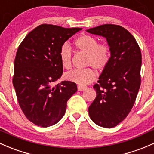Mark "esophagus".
Segmentation results:
<instances>
[{
	"mask_svg": "<svg viewBox=\"0 0 154 154\" xmlns=\"http://www.w3.org/2000/svg\"><path fill=\"white\" fill-rule=\"evenodd\" d=\"M86 89V86H80V85L77 86V89H78V91H83V90H85Z\"/></svg>",
	"mask_w": 154,
	"mask_h": 154,
	"instance_id": "esophagus-1",
	"label": "esophagus"
}]
</instances>
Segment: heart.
<instances>
[{"label": "heart", "mask_w": 154, "mask_h": 154, "mask_svg": "<svg viewBox=\"0 0 154 154\" xmlns=\"http://www.w3.org/2000/svg\"><path fill=\"white\" fill-rule=\"evenodd\" d=\"M77 51L86 53V66H92L98 71L104 69L110 60V49L107 44H98L95 37L89 34H83L74 42ZM59 58L62 66L66 69L71 67L72 50L68 44H64L59 51ZM68 80L83 86L90 83L95 78V73L91 68L74 69L65 74Z\"/></svg>", "instance_id": "obj_1"}]
</instances>
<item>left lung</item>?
Masks as SVG:
<instances>
[{"label": "left lung", "mask_w": 154, "mask_h": 154, "mask_svg": "<svg viewBox=\"0 0 154 154\" xmlns=\"http://www.w3.org/2000/svg\"><path fill=\"white\" fill-rule=\"evenodd\" d=\"M86 31L104 37L110 47V60L93 86L96 98L89 107L91 120L110 129L121 123L135 104L141 86V50L120 25L105 24Z\"/></svg>", "instance_id": "1"}]
</instances>
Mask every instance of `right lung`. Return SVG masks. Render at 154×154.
<instances>
[{
    "mask_svg": "<svg viewBox=\"0 0 154 154\" xmlns=\"http://www.w3.org/2000/svg\"><path fill=\"white\" fill-rule=\"evenodd\" d=\"M80 28L53 25L37 26L19 46L14 62L13 84L19 104L28 120L41 127L53 126L65 113L67 101L77 90V84L62 81L60 48Z\"/></svg>",
    "mask_w": 154,
    "mask_h": 154,
    "instance_id": "right-lung-1",
    "label": "right lung"
}]
</instances>
